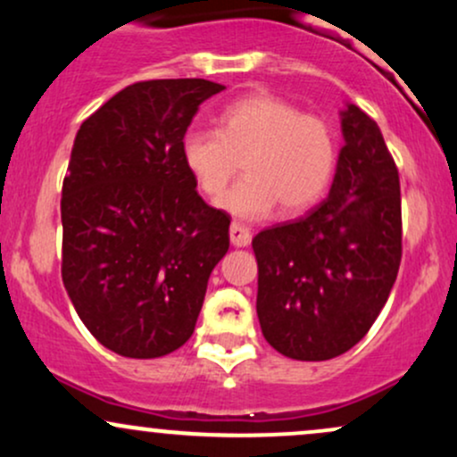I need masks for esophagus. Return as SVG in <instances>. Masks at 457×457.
<instances>
[{"mask_svg": "<svg viewBox=\"0 0 457 457\" xmlns=\"http://www.w3.org/2000/svg\"><path fill=\"white\" fill-rule=\"evenodd\" d=\"M229 240L234 246H246L251 243V232L249 228H245L243 223H232L229 225Z\"/></svg>", "mask_w": 457, "mask_h": 457, "instance_id": "1", "label": "esophagus"}]
</instances>
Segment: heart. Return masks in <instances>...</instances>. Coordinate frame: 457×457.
<instances>
[{
	"instance_id": "1",
	"label": "heart",
	"mask_w": 457,
	"mask_h": 457,
	"mask_svg": "<svg viewBox=\"0 0 457 457\" xmlns=\"http://www.w3.org/2000/svg\"><path fill=\"white\" fill-rule=\"evenodd\" d=\"M199 191L219 197L245 161L246 178L219 206L240 219L305 212L327 193L337 167V137L324 118L269 92L246 94L219 115V130L193 129L180 145Z\"/></svg>"
}]
</instances>
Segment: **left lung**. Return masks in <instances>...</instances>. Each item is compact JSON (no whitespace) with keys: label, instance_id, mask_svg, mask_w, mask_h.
Wrapping results in <instances>:
<instances>
[{"label":"left lung","instance_id":"1","mask_svg":"<svg viewBox=\"0 0 457 457\" xmlns=\"http://www.w3.org/2000/svg\"><path fill=\"white\" fill-rule=\"evenodd\" d=\"M345 145L328 197L253 238L258 318L277 353L328 361L365 337L402 262L400 174L378 124L342 113Z\"/></svg>","mask_w":457,"mask_h":457}]
</instances>
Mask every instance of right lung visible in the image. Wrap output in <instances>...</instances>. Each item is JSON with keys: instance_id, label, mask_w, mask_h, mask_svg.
Instances as JSON below:
<instances>
[{"instance_id": "obj_1", "label": "right lung", "mask_w": 457, "mask_h": 457, "mask_svg": "<svg viewBox=\"0 0 457 457\" xmlns=\"http://www.w3.org/2000/svg\"><path fill=\"white\" fill-rule=\"evenodd\" d=\"M206 79L137 81L79 129L62 187V281L104 348L156 359L195 330L229 214L208 206L180 145Z\"/></svg>"}]
</instances>
